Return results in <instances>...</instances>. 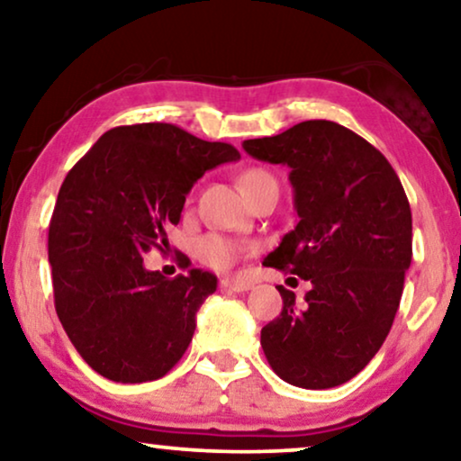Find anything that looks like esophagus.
Instances as JSON below:
<instances>
[{"label":"esophagus","mask_w":461,"mask_h":461,"mask_svg":"<svg viewBox=\"0 0 461 461\" xmlns=\"http://www.w3.org/2000/svg\"><path fill=\"white\" fill-rule=\"evenodd\" d=\"M220 287L229 289V292H249L254 283L243 279V276H226V279L220 281Z\"/></svg>","instance_id":"1"}]
</instances>
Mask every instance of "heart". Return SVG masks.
I'll use <instances>...</instances> for the list:
<instances>
[{
	"instance_id": "heart-1",
	"label": "heart",
	"mask_w": 461,
	"mask_h": 461,
	"mask_svg": "<svg viewBox=\"0 0 461 461\" xmlns=\"http://www.w3.org/2000/svg\"><path fill=\"white\" fill-rule=\"evenodd\" d=\"M239 182H241V188L249 197V194H254V191H258L260 186L276 180L273 174L267 172V169L251 167L248 172L241 174ZM243 251L245 245L222 235H207L197 243V254L201 258V262H205L207 267L212 268H230L232 264L243 256Z\"/></svg>"
}]
</instances>
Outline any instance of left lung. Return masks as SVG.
Wrapping results in <instances>:
<instances>
[{
    "label": "left lung",
    "instance_id": "1",
    "mask_svg": "<svg viewBox=\"0 0 461 461\" xmlns=\"http://www.w3.org/2000/svg\"><path fill=\"white\" fill-rule=\"evenodd\" d=\"M243 149L292 169L298 224L264 264L312 285L302 304L276 287L283 311L262 327L264 355L292 386H339L375 357L399 311L413 254L407 194L380 150L325 119Z\"/></svg>",
    "mask_w": 461,
    "mask_h": 461
}]
</instances>
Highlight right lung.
Instances as JSON below:
<instances>
[{"label":"right lung","instance_id":"add662e5","mask_svg":"<svg viewBox=\"0 0 461 461\" xmlns=\"http://www.w3.org/2000/svg\"><path fill=\"white\" fill-rule=\"evenodd\" d=\"M172 123L119 125L62 182L48 232L54 306L81 358L106 380H159L180 361L199 306L218 279L191 268L174 279L142 256L167 248L194 182L239 159ZM188 268V262L185 264Z\"/></svg>","mask_w":461,"mask_h":461}]
</instances>
